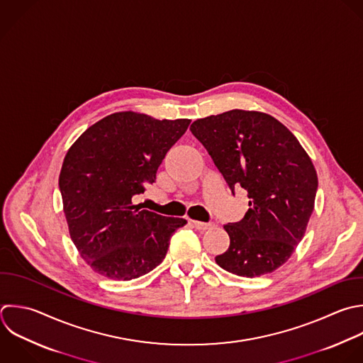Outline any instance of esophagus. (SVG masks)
<instances>
[{
  "label": "esophagus",
  "mask_w": 363,
  "mask_h": 363,
  "mask_svg": "<svg viewBox=\"0 0 363 363\" xmlns=\"http://www.w3.org/2000/svg\"><path fill=\"white\" fill-rule=\"evenodd\" d=\"M191 224L199 230V231H204V230H208L213 227L211 223H203V221H196V220H190Z\"/></svg>",
  "instance_id": "esophagus-1"
}]
</instances>
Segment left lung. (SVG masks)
<instances>
[{
  "label": "left lung",
  "instance_id": "left-lung-1",
  "mask_svg": "<svg viewBox=\"0 0 363 363\" xmlns=\"http://www.w3.org/2000/svg\"><path fill=\"white\" fill-rule=\"evenodd\" d=\"M234 187L247 190L248 211L224 225L228 250L216 257L225 271L259 277L279 268L302 240L313 211L316 170L298 139L275 118L233 109L190 126Z\"/></svg>",
  "mask_w": 363,
  "mask_h": 363
}]
</instances>
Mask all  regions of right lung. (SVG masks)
Masks as SVG:
<instances>
[{"label": "right lung", "instance_id": "1", "mask_svg": "<svg viewBox=\"0 0 363 363\" xmlns=\"http://www.w3.org/2000/svg\"><path fill=\"white\" fill-rule=\"evenodd\" d=\"M190 119L159 121L145 113H112L69 147L60 174L69 235L98 274L129 281L156 268L184 218L140 210L132 199L156 180L169 149Z\"/></svg>", "mask_w": 363, "mask_h": 363}]
</instances>
